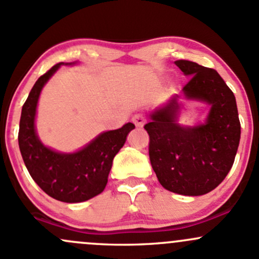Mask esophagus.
<instances>
[{"label":"esophagus","mask_w":259,"mask_h":259,"mask_svg":"<svg viewBox=\"0 0 259 259\" xmlns=\"http://www.w3.org/2000/svg\"><path fill=\"white\" fill-rule=\"evenodd\" d=\"M133 121H134V124L136 125V126L141 127V126H144L146 119H145V116L143 114H135L134 116H133Z\"/></svg>","instance_id":"esophagus-1"}]
</instances>
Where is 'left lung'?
Here are the masks:
<instances>
[{
  "label": "left lung",
  "mask_w": 259,
  "mask_h": 259,
  "mask_svg": "<svg viewBox=\"0 0 259 259\" xmlns=\"http://www.w3.org/2000/svg\"><path fill=\"white\" fill-rule=\"evenodd\" d=\"M175 64L189 76L183 97L209 104L203 124L183 126L178 123L181 96L150 114L145 125L150 136L149 155L158 182L164 189L182 195H203L221 183L234 164L241 138L236 98L215 70L197 62Z\"/></svg>",
  "instance_id": "obj_1"
}]
</instances>
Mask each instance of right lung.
Returning a JSON list of instances; mask_svg holds the SVG:
<instances>
[{
  "mask_svg": "<svg viewBox=\"0 0 259 259\" xmlns=\"http://www.w3.org/2000/svg\"><path fill=\"white\" fill-rule=\"evenodd\" d=\"M75 64H56L38 78L22 108L18 133L19 150L34 182L51 198L64 203H81L103 192L113 158L135 127L126 123L120 129L102 133L71 153L58 152L41 143L35 130V115L42 87L61 65Z\"/></svg>",
  "mask_w": 259,
  "mask_h": 259,
  "instance_id": "add662e5",
  "label": "right lung"
}]
</instances>
